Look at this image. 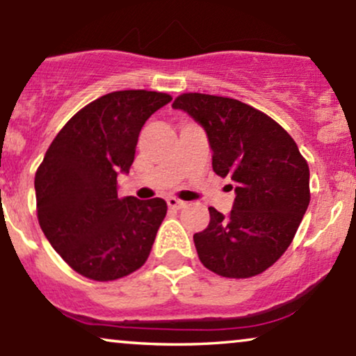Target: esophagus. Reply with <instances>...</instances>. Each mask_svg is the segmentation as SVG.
Wrapping results in <instances>:
<instances>
[{"label":"esophagus","mask_w":356,"mask_h":356,"mask_svg":"<svg viewBox=\"0 0 356 356\" xmlns=\"http://www.w3.org/2000/svg\"><path fill=\"white\" fill-rule=\"evenodd\" d=\"M184 204L186 202H182L181 199L177 197H167V206H169L170 209H181V207H184Z\"/></svg>","instance_id":"esophagus-1"}]
</instances>
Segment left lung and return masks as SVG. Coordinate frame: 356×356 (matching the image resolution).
Returning a JSON list of instances; mask_svg holds the SVG:
<instances>
[{"label": "left lung", "mask_w": 356, "mask_h": 356, "mask_svg": "<svg viewBox=\"0 0 356 356\" xmlns=\"http://www.w3.org/2000/svg\"><path fill=\"white\" fill-rule=\"evenodd\" d=\"M172 107L204 127L212 169L236 182L231 214L209 207V224L194 234L199 259L222 277L261 275L283 256L308 209V162L283 127L243 102L182 93Z\"/></svg>", "instance_id": "8db88e82"}]
</instances>
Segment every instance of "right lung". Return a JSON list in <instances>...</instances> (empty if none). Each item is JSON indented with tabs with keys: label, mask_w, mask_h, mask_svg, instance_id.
<instances>
[{
	"label": "right lung",
	"mask_w": 356,
	"mask_h": 356,
	"mask_svg": "<svg viewBox=\"0 0 356 356\" xmlns=\"http://www.w3.org/2000/svg\"><path fill=\"white\" fill-rule=\"evenodd\" d=\"M172 100L162 92L120 90L90 102L53 138L35 175L36 216L65 263L93 281L144 266L167 214L164 199L118 197L147 118Z\"/></svg>",
	"instance_id": "right-lung-1"
}]
</instances>
